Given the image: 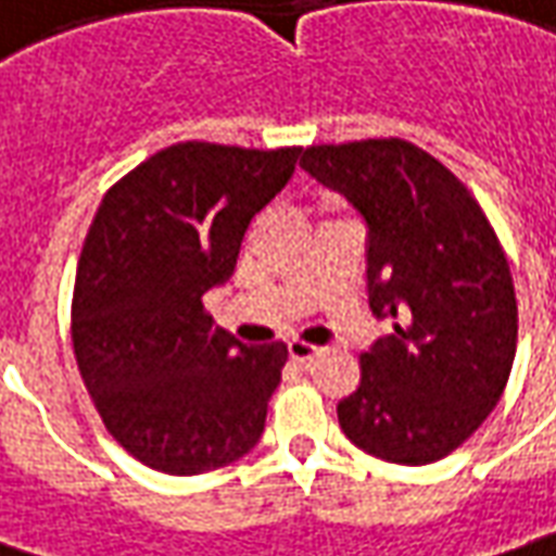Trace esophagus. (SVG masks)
Listing matches in <instances>:
<instances>
[{
	"label": "esophagus",
	"mask_w": 556,
	"mask_h": 556,
	"mask_svg": "<svg viewBox=\"0 0 556 556\" xmlns=\"http://www.w3.org/2000/svg\"><path fill=\"white\" fill-rule=\"evenodd\" d=\"M289 356H292L294 362H301V365H307V362H313V358L323 356V350L307 341H292L289 343Z\"/></svg>",
	"instance_id": "esophagus-1"
}]
</instances>
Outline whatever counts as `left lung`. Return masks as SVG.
<instances>
[{
    "label": "left lung",
    "mask_w": 556,
    "mask_h": 556,
    "mask_svg": "<svg viewBox=\"0 0 556 556\" xmlns=\"http://www.w3.org/2000/svg\"><path fill=\"white\" fill-rule=\"evenodd\" d=\"M301 167L365 215L368 304L392 316L338 405L343 435L387 463H438L478 432L511 374L517 298L500 237L466 185L399 136L309 146Z\"/></svg>",
    "instance_id": "1"
}]
</instances>
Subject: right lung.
Masks as SVG:
<instances>
[{
  "label": "right lung",
  "mask_w": 556,
  "mask_h": 556,
  "mask_svg": "<svg viewBox=\"0 0 556 556\" xmlns=\"http://www.w3.org/2000/svg\"><path fill=\"white\" fill-rule=\"evenodd\" d=\"M298 154L176 142L112 185L90 222L72 350L109 435L142 466L203 475L262 438L289 350L213 326L203 294L233 274L252 215Z\"/></svg>",
  "instance_id": "1"
}]
</instances>
